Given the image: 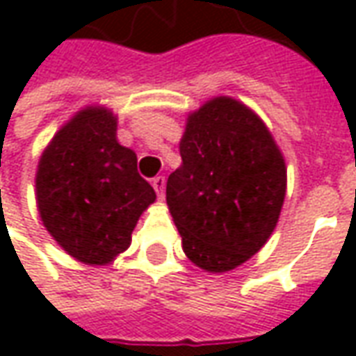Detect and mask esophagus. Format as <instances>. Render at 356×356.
Instances as JSON below:
<instances>
[{"mask_svg": "<svg viewBox=\"0 0 356 356\" xmlns=\"http://www.w3.org/2000/svg\"><path fill=\"white\" fill-rule=\"evenodd\" d=\"M152 186H154V191H156V194H158V198L162 200L163 194H165V177L152 179Z\"/></svg>", "mask_w": 356, "mask_h": 356, "instance_id": "1", "label": "esophagus"}]
</instances>
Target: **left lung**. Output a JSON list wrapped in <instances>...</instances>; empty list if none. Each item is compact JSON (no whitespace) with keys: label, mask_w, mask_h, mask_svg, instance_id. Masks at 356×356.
<instances>
[{"label":"left lung","mask_w":356,"mask_h":356,"mask_svg":"<svg viewBox=\"0 0 356 356\" xmlns=\"http://www.w3.org/2000/svg\"><path fill=\"white\" fill-rule=\"evenodd\" d=\"M179 152L165 200L183 252L202 270H232L278 223L288 181L282 150L254 110L221 95L188 114Z\"/></svg>","instance_id":"obj_1"}]
</instances>
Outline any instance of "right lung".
Segmentation results:
<instances>
[{"mask_svg": "<svg viewBox=\"0 0 356 356\" xmlns=\"http://www.w3.org/2000/svg\"><path fill=\"white\" fill-rule=\"evenodd\" d=\"M118 116L89 104L66 122L40 156L35 204L43 227L76 261L108 265L156 193L137 173V154L116 137Z\"/></svg>", "mask_w": 356, "mask_h": 356, "instance_id": "add662e5", "label": "right lung"}]
</instances>
